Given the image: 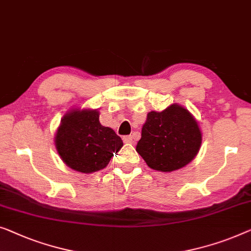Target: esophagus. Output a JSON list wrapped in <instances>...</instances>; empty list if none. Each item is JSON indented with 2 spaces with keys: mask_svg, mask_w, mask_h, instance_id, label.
<instances>
[{
  "mask_svg": "<svg viewBox=\"0 0 251 251\" xmlns=\"http://www.w3.org/2000/svg\"><path fill=\"white\" fill-rule=\"evenodd\" d=\"M122 139L126 144H132L133 143V137L132 136H123Z\"/></svg>",
  "mask_w": 251,
  "mask_h": 251,
  "instance_id": "34e87169",
  "label": "esophagus"
}]
</instances>
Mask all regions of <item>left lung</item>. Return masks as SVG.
<instances>
[{
	"label": "left lung",
	"mask_w": 251,
	"mask_h": 251,
	"mask_svg": "<svg viewBox=\"0 0 251 251\" xmlns=\"http://www.w3.org/2000/svg\"><path fill=\"white\" fill-rule=\"evenodd\" d=\"M201 144L198 123L188 110L173 104L147 114L136 151L151 169L171 172L190 163Z\"/></svg>",
	"instance_id": "obj_1"
}]
</instances>
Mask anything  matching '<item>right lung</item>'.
Instances as JSON below:
<instances>
[{
	"instance_id": "obj_1",
	"label": "right lung",
	"mask_w": 251,
	"mask_h": 251,
	"mask_svg": "<svg viewBox=\"0 0 251 251\" xmlns=\"http://www.w3.org/2000/svg\"><path fill=\"white\" fill-rule=\"evenodd\" d=\"M57 152L69 168L92 173L104 169L123 146L114 130L100 122L95 111H72L62 119L55 136Z\"/></svg>"
}]
</instances>
